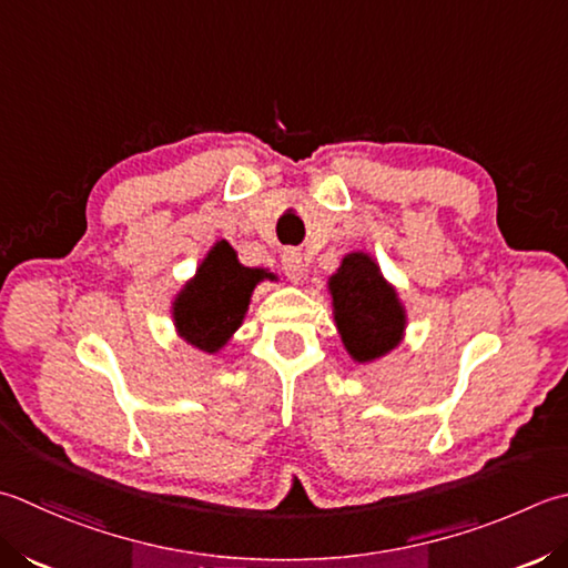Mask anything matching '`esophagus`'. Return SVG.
Instances as JSON below:
<instances>
[{
	"mask_svg": "<svg viewBox=\"0 0 568 568\" xmlns=\"http://www.w3.org/2000/svg\"><path fill=\"white\" fill-rule=\"evenodd\" d=\"M283 271H285L287 277H291V283H300V281H303V275H305L303 253H297V251L283 253Z\"/></svg>",
	"mask_w": 568,
	"mask_h": 568,
	"instance_id": "esophagus-1",
	"label": "esophagus"
}]
</instances>
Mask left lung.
Returning <instances> with one entry per match:
<instances>
[{
	"label": "left lung",
	"mask_w": 568,
	"mask_h": 568,
	"mask_svg": "<svg viewBox=\"0 0 568 568\" xmlns=\"http://www.w3.org/2000/svg\"><path fill=\"white\" fill-rule=\"evenodd\" d=\"M329 295L342 344L354 362L379 359L404 339L406 310L369 253L344 255L329 277Z\"/></svg>",
	"instance_id": "8db88e82"
}]
</instances>
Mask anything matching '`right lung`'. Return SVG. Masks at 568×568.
Listing matches in <instances>:
<instances>
[{"instance_id": "1", "label": "right lung", "mask_w": 568, "mask_h": 568, "mask_svg": "<svg viewBox=\"0 0 568 568\" xmlns=\"http://www.w3.org/2000/svg\"><path fill=\"white\" fill-rule=\"evenodd\" d=\"M268 273L246 268L226 241L214 243L172 303L174 327L184 342L206 354L219 352L241 327L253 287Z\"/></svg>"}]
</instances>
